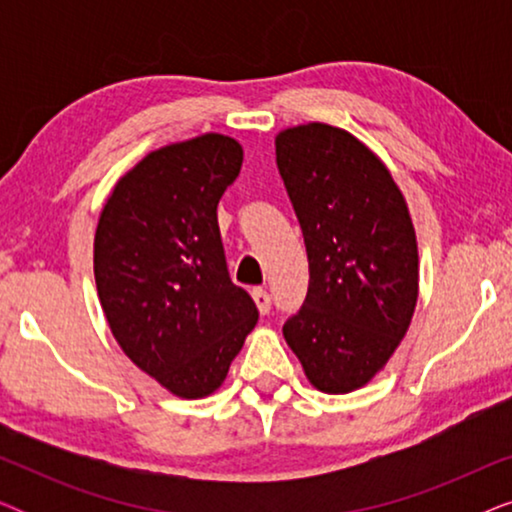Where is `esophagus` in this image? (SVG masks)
<instances>
[{
  "label": "esophagus",
  "instance_id": "obj_1",
  "mask_svg": "<svg viewBox=\"0 0 512 512\" xmlns=\"http://www.w3.org/2000/svg\"><path fill=\"white\" fill-rule=\"evenodd\" d=\"M251 296H254V303L258 307V312H261V314H268L270 312L272 298H270L268 291H265V289H254V293H251Z\"/></svg>",
  "mask_w": 512,
  "mask_h": 512
}]
</instances>
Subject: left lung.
Segmentation results:
<instances>
[{"label": "left lung", "instance_id": "1", "mask_svg": "<svg viewBox=\"0 0 512 512\" xmlns=\"http://www.w3.org/2000/svg\"><path fill=\"white\" fill-rule=\"evenodd\" d=\"M275 153L310 263L305 303L284 338L312 387L349 394L408 333L419 293L415 226L387 165L347 130L286 128Z\"/></svg>", "mask_w": 512, "mask_h": 512}]
</instances>
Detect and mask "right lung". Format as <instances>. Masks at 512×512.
<instances>
[{
    "instance_id": "obj_1",
    "label": "right lung",
    "mask_w": 512,
    "mask_h": 512,
    "mask_svg": "<svg viewBox=\"0 0 512 512\" xmlns=\"http://www.w3.org/2000/svg\"><path fill=\"white\" fill-rule=\"evenodd\" d=\"M207 132L151 151L116 181L95 230V284L125 356L179 398L214 394L258 321L233 284L216 205L242 167Z\"/></svg>"
}]
</instances>
